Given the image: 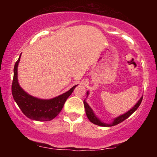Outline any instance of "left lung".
I'll return each mask as SVG.
<instances>
[{"mask_svg":"<svg viewBox=\"0 0 157 157\" xmlns=\"http://www.w3.org/2000/svg\"><path fill=\"white\" fill-rule=\"evenodd\" d=\"M88 95H89V91H87V96H88ZM142 97H142L140 99V100H139V101L136 102V105H135L134 107L132 108V109L129 110L128 111H127V112H126L125 113H123V114L120 115V116L117 117V118L113 119V122H111V123H105V122H102L101 120H99V119L97 117L96 115L94 114V113L93 110L91 109V107H90V106L89 105V104L86 102V100H85L83 101V103H84L85 109H86V116H87V117L89 118L90 122H91L92 123L95 124V125H97L103 126V127H111V126L117 125V124L120 123V122H123L124 120H125L128 117H130L131 115L132 114V113H134V111L138 109L139 106L140 105V104H141L142 100Z\"/></svg>","mask_w":157,"mask_h":157,"instance_id":"1","label":"left lung"}]
</instances>
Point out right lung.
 <instances>
[{"instance_id":"add662e5","label":"right lung","mask_w":157,"mask_h":157,"mask_svg":"<svg viewBox=\"0 0 157 157\" xmlns=\"http://www.w3.org/2000/svg\"><path fill=\"white\" fill-rule=\"evenodd\" d=\"M21 56V55L14 67V77L12 85V93L14 100L23 114L28 118L36 121H49L53 120L60 112L65 102L77 85L73 86L66 93L50 100H43L31 96L20 86L17 80V66Z\"/></svg>"}]
</instances>
